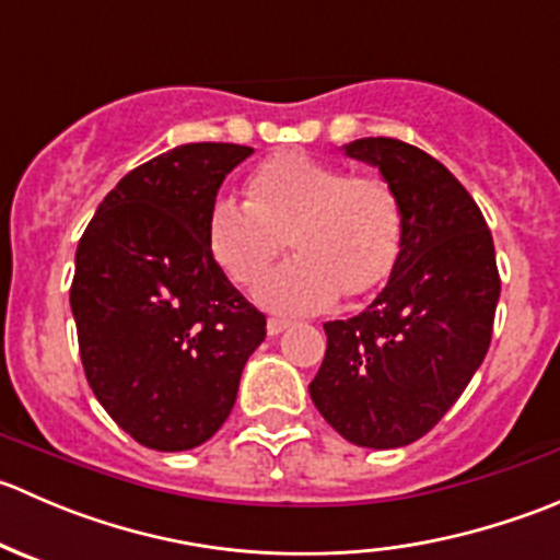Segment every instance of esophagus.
<instances>
[{"label": "esophagus", "mask_w": 560, "mask_h": 560, "mask_svg": "<svg viewBox=\"0 0 560 560\" xmlns=\"http://www.w3.org/2000/svg\"><path fill=\"white\" fill-rule=\"evenodd\" d=\"M287 327H290V319H284V316H270L268 336H279V332H284Z\"/></svg>", "instance_id": "esophagus-1"}]
</instances>
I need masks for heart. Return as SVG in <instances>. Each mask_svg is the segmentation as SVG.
I'll list each match as a JSON object with an SVG mask.
<instances>
[{"label":"heart","instance_id":"1","mask_svg":"<svg viewBox=\"0 0 560 560\" xmlns=\"http://www.w3.org/2000/svg\"><path fill=\"white\" fill-rule=\"evenodd\" d=\"M290 262L257 287L273 312H319L382 287L404 244V206L380 175H352L336 162L279 154L248 175V197L222 195L208 211V248L238 284H257L284 252Z\"/></svg>","mask_w":560,"mask_h":560}]
</instances>
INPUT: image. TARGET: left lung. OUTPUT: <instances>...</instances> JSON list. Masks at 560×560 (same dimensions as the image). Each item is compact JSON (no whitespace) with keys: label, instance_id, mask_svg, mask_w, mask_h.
<instances>
[{"label":"left lung","instance_id":"1","mask_svg":"<svg viewBox=\"0 0 560 560\" xmlns=\"http://www.w3.org/2000/svg\"><path fill=\"white\" fill-rule=\"evenodd\" d=\"M343 151L398 191L404 244L363 314L325 322L308 393L347 442L406 447L447 415L488 354L501 295L493 235L460 180L417 145L360 138Z\"/></svg>","mask_w":560,"mask_h":560}]
</instances>
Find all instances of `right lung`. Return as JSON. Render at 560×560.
I'll return each mask as SVG.
<instances>
[{"label":"right lung","mask_w":560,"mask_h":560,"mask_svg":"<svg viewBox=\"0 0 560 560\" xmlns=\"http://www.w3.org/2000/svg\"><path fill=\"white\" fill-rule=\"evenodd\" d=\"M254 149L186 143L107 191L75 252L83 371L121 431L160 453L200 447L230 417L265 314L208 248V211Z\"/></svg>","instance_id":"obj_1"}]
</instances>
